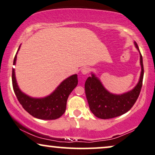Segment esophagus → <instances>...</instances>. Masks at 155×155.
Segmentation results:
<instances>
[{
	"label": "esophagus",
	"instance_id": "34e87169",
	"mask_svg": "<svg viewBox=\"0 0 155 155\" xmlns=\"http://www.w3.org/2000/svg\"><path fill=\"white\" fill-rule=\"evenodd\" d=\"M89 68H87V67H84V68H83L81 69V73L83 74H84V75H87V74H89Z\"/></svg>",
	"mask_w": 155,
	"mask_h": 155
}]
</instances>
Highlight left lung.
<instances>
[{
  "mask_svg": "<svg viewBox=\"0 0 155 155\" xmlns=\"http://www.w3.org/2000/svg\"><path fill=\"white\" fill-rule=\"evenodd\" d=\"M140 52L141 74L140 80L134 89L122 94H114L104 87L98 78L93 73L85 82V93L90 110L98 118L107 119L121 116L133 107L140 95L142 87L144 66L142 56L137 44L134 42Z\"/></svg>",
  "mask_w": 155,
  "mask_h": 155,
  "instance_id": "left-lung-1",
  "label": "left lung"
}]
</instances>
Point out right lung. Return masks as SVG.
Here are the masks:
<instances>
[{
    "label": "right lung",
    "mask_w": 155,
    "mask_h": 155,
    "mask_svg": "<svg viewBox=\"0 0 155 155\" xmlns=\"http://www.w3.org/2000/svg\"><path fill=\"white\" fill-rule=\"evenodd\" d=\"M18 51L13 60V65L16 61ZM12 84L18 100L27 112L36 118L53 120L59 118L65 112L68 97L77 86L78 78L77 74L69 76L62 81L52 94L44 98H33L23 93L17 84L14 68L12 71Z\"/></svg>",
    "instance_id": "1"
}]
</instances>
